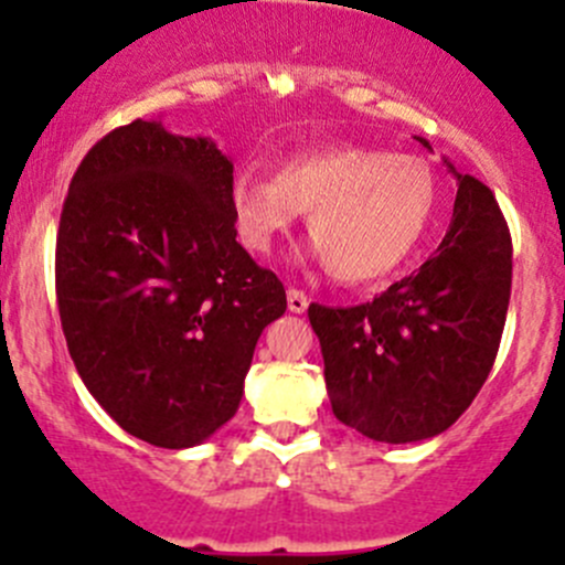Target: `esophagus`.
I'll return each mask as SVG.
<instances>
[{"label":"esophagus","mask_w":565,"mask_h":565,"mask_svg":"<svg viewBox=\"0 0 565 565\" xmlns=\"http://www.w3.org/2000/svg\"><path fill=\"white\" fill-rule=\"evenodd\" d=\"M287 306L292 315H303L306 309H309V298H306V292H300V289H289L287 292Z\"/></svg>","instance_id":"34e87169"}]
</instances>
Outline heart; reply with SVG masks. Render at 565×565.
I'll use <instances>...</instances> for the list:
<instances>
[{"instance_id": "b5f03b06", "label": "heart", "mask_w": 565, "mask_h": 565, "mask_svg": "<svg viewBox=\"0 0 565 565\" xmlns=\"http://www.w3.org/2000/svg\"><path fill=\"white\" fill-rule=\"evenodd\" d=\"M437 182L429 163L366 147L306 152L273 180L250 172L230 182L237 241L250 254H270L276 241L309 213V235L330 276L347 284L396 270L435 215Z\"/></svg>"}]
</instances>
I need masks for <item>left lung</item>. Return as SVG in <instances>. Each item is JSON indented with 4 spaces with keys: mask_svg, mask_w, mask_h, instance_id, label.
I'll return each instance as SVG.
<instances>
[{
    "mask_svg": "<svg viewBox=\"0 0 565 565\" xmlns=\"http://www.w3.org/2000/svg\"><path fill=\"white\" fill-rule=\"evenodd\" d=\"M448 169L459 191L435 256L369 303L309 306L333 415L377 443L446 431L498 358L511 298V232L494 193Z\"/></svg>",
    "mask_w": 565,
    "mask_h": 565,
    "instance_id": "1",
    "label": "left lung"
}]
</instances>
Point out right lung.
<instances>
[{"instance_id":"add662e5","label":"right lung","mask_w":565,"mask_h":565,"mask_svg":"<svg viewBox=\"0 0 565 565\" xmlns=\"http://www.w3.org/2000/svg\"><path fill=\"white\" fill-rule=\"evenodd\" d=\"M232 161L158 119L84 156L56 232V306L78 377L128 435L191 448L237 413L262 330L287 311L235 241Z\"/></svg>"}]
</instances>
